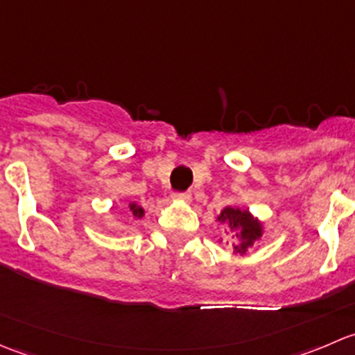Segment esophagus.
<instances>
[{"instance_id": "1", "label": "esophagus", "mask_w": 355, "mask_h": 355, "mask_svg": "<svg viewBox=\"0 0 355 355\" xmlns=\"http://www.w3.org/2000/svg\"><path fill=\"white\" fill-rule=\"evenodd\" d=\"M173 198L177 200H180V202H191L192 194L191 192H180V194H175Z\"/></svg>"}]
</instances>
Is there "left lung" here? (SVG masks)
<instances>
[{
  "label": "left lung",
  "mask_w": 355,
  "mask_h": 355,
  "mask_svg": "<svg viewBox=\"0 0 355 355\" xmlns=\"http://www.w3.org/2000/svg\"><path fill=\"white\" fill-rule=\"evenodd\" d=\"M216 221H220L221 225H227V245H230L234 252L241 254V256H245L250 247L256 244L264 234L263 221L252 216L247 209L227 206L218 214Z\"/></svg>",
  "instance_id": "8db88e82"
}]
</instances>
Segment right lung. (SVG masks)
Wrapping results in <instances>:
<instances>
[{"label":"right lung","mask_w":355,"mask_h":355,"mask_svg":"<svg viewBox=\"0 0 355 355\" xmlns=\"http://www.w3.org/2000/svg\"><path fill=\"white\" fill-rule=\"evenodd\" d=\"M127 209H128V213L132 214V218H134V220H142L146 214L144 207H142L141 204L135 202V200H130V202L127 204Z\"/></svg>","instance_id":"right-lung-1"}]
</instances>
